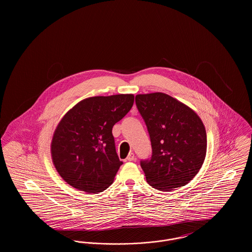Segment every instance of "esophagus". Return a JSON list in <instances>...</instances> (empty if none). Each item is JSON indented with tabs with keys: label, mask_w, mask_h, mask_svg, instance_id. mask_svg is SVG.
I'll list each match as a JSON object with an SVG mask.
<instances>
[{
	"label": "esophagus",
	"mask_w": 252,
	"mask_h": 252,
	"mask_svg": "<svg viewBox=\"0 0 252 252\" xmlns=\"http://www.w3.org/2000/svg\"><path fill=\"white\" fill-rule=\"evenodd\" d=\"M126 159L127 160H129V161H132V160H135V156H134V154L133 153H130L127 158H126Z\"/></svg>",
	"instance_id": "obj_1"
}]
</instances>
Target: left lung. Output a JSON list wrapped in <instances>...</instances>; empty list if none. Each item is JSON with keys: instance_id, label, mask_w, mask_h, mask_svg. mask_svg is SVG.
Instances as JSON below:
<instances>
[{"instance_id": "1", "label": "left lung", "mask_w": 252, "mask_h": 252, "mask_svg": "<svg viewBox=\"0 0 252 252\" xmlns=\"http://www.w3.org/2000/svg\"><path fill=\"white\" fill-rule=\"evenodd\" d=\"M149 132L152 157L141 167L149 185L172 191L196 176L207 152L203 122L194 110L163 93L136 95Z\"/></svg>"}]
</instances>
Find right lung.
Instances as JSON below:
<instances>
[{
  "mask_svg": "<svg viewBox=\"0 0 252 252\" xmlns=\"http://www.w3.org/2000/svg\"><path fill=\"white\" fill-rule=\"evenodd\" d=\"M133 103V94L89 97L62 117L53 135L51 156L63 180L89 193L103 192L112 184L123 164L112 127Z\"/></svg>",
  "mask_w": 252,
  "mask_h": 252,
  "instance_id": "obj_1",
  "label": "right lung"
}]
</instances>
